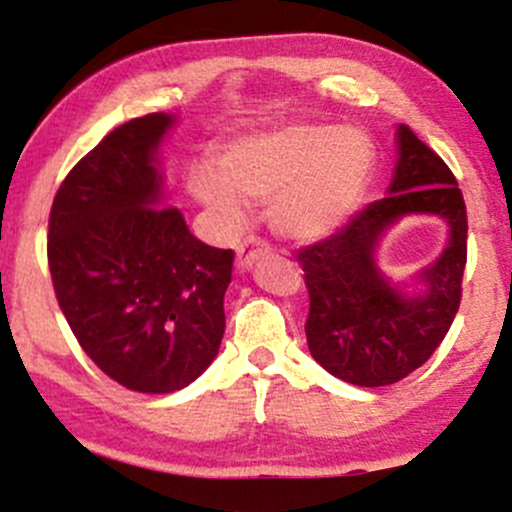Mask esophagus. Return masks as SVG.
Instances as JSON below:
<instances>
[{
    "instance_id": "1",
    "label": "esophagus",
    "mask_w": 512,
    "mask_h": 512,
    "mask_svg": "<svg viewBox=\"0 0 512 512\" xmlns=\"http://www.w3.org/2000/svg\"><path fill=\"white\" fill-rule=\"evenodd\" d=\"M265 255H270V245H267L265 240L257 238V235H250V238H245V242L238 247V255H235V267H238L240 272H245V270H250L257 260H262Z\"/></svg>"
}]
</instances>
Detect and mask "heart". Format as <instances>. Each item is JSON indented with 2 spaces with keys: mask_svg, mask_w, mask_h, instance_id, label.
<instances>
[{
  "mask_svg": "<svg viewBox=\"0 0 512 512\" xmlns=\"http://www.w3.org/2000/svg\"><path fill=\"white\" fill-rule=\"evenodd\" d=\"M373 166V139L363 129L292 122L235 139L220 169L196 164L188 191L230 225L245 223L247 203H272L270 220L279 235L314 242L351 218Z\"/></svg>",
  "mask_w": 512,
  "mask_h": 512,
  "instance_id": "heart-1",
  "label": "heart"
}]
</instances>
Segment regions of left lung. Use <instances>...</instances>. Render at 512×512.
Returning <instances> with one entry per match:
<instances>
[{
	"label": "left lung",
	"mask_w": 512,
	"mask_h": 512,
	"mask_svg": "<svg viewBox=\"0 0 512 512\" xmlns=\"http://www.w3.org/2000/svg\"><path fill=\"white\" fill-rule=\"evenodd\" d=\"M395 144L387 196L299 252L311 299L309 351L328 373L360 387L392 385L427 363L459 311L466 267L469 223L454 174L407 125H397ZM407 214L444 219L447 245L437 261L395 283L377 250Z\"/></svg>",
	"instance_id": "left-lung-1"
}]
</instances>
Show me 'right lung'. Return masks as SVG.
Returning <instances> with one entry per match:
<instances>
[{"mask_svg": "<svg viewBox=\"0 0 512 512\" xmlns=\"http://www.w3.org/2000/svg\"><path fill=\"white\" fill-rule=\"evenodd\" d=\"M176 115L112 129L66 176L48 218V267L68 326L105 375L166 395L218 355L233 250L166 206L161 144Z\"/></svg>", "mask_w": 512, "mask_h": 512, "instance_id": "obj_1", "label": "right lung"}]
</instances>
